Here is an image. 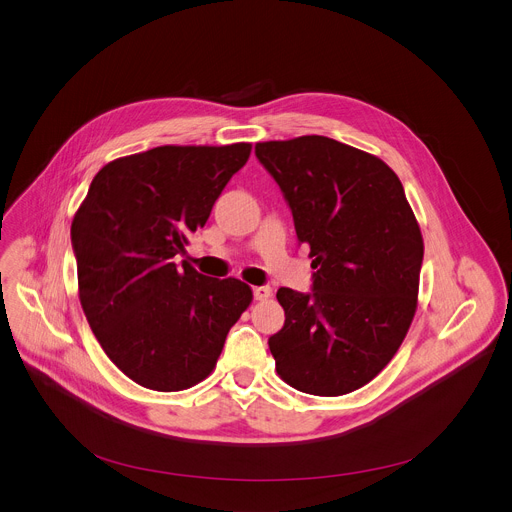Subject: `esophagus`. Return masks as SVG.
<instances>
[{
  "label": "esophagus",
  "mask_w": 512,
  "mask_h": 512,
  "mask_svg": "<svg viewBox=\"0 0 512 512\" xmlns=\"http://www.w3.org/2000/svg\"><path fill=\"white\" fill-rule=\"evenodd\" d=\"M253 296H255V300H259V302L269 300V298H271V287H267V285L253 287Z\"/></svg>",
  "instance_id": "obj_1"
}]
</instances>
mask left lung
<instances>
[{
    "label": "left lung",
    "mask_w": 512,
    "mask_h": 512,
    "mask_svg": "<svg viewBox=\"0 0 512 512\" xmlns=\"http://www.w3.org/2000/svg\"><path fill=\"white\" fill-rule=\"evenodd\" d=\"M255 156L279 184L312 294L277 289L283 328L269 338L277 375L302 393L338 397L373 381L413 322L423 237L397 174L324 135L263 141Z\"/></svg>",
    "instance_id": "left-lung-1"
}]
</instances>
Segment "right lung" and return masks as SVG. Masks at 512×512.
I'll list each match as a JSON object with an SVG mask.
<instances>
[{"label": "right lung", "instance_id": "1", "mask_svg": "<svg viewBox=\"0 0 512 512\" xmlns=\"http://www.w3.org/2000/svg\"><path fill=\"white\" fill-rule=\"evenodd\" d=\"M251 156V143L160 145L103 166L72 218L79 300L115 367L154 391H184L216 367L253 291L176 265Z\"/></svg>", "mask_w": 512, "mask_h": 512}]
</instances>
